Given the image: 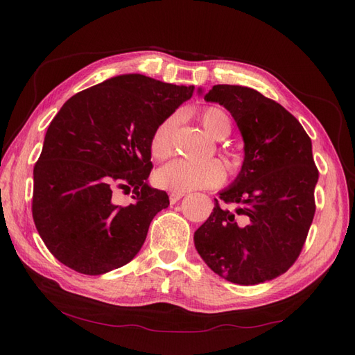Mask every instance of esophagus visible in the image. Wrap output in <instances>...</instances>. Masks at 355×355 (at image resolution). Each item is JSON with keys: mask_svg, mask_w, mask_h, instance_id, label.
Listing matches in <instances>:
<instances>
[{"mask_svg": "<svg viewBox=\"0 0 355 355\" xmlns=\"http://www.w3.org/2000/svg\"><path fill=\"white\" fill-rule=\"evenodd\" d=\"M184 197V193L183 192H171L169 193V201H171V205H175L177 201H180Z\"/></svg>", "mask_w": 355, "mask_h": 355, "instance_id": "1", "label": "esophagus"}]
</instances>
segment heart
<instances>
[{"label": "heart", "mask_w": 355, "mask_h": 355, "mask_svg": "<svg viewBox=\"0 0 355 355\" xmlns=\"http://www.w3.org/2000/svg\"><path fill=\"white\" fill-rule=\"evenodd\" d=\"M202 128L214 139L221 140L230 134L232 123L225 111L218 107H209L200 112ZM178 125V116L172 114L157 125L150 135L149 149L155 160H166L172 154L173 132ZM157 186L172 192H187L195 189H209L221 184L225 178L224 164L212 160L192 163L184 160H173L155 172Z\"/></svg>", "instance_id": "heart-1"}]
</instances>
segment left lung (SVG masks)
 Wrapping results in <instances>:
<instances>
[{
  "label": "left lung",
  "mask_w": 355,
  "mask_h": 355,
  "mask_svg": "<svg viewBox=\"0 0 355 355\" xmlns=\"http://www.w3.org/2000/svg\"><path fill=\"white\" fill-rule=\"evenodd\" d=\"M200 93H202L200 89ZM205 101L227 110L244 140V162L193 243L207 267L238 285L271 281L299 258L313 223L319 171L311 139L282 105L241 85H214Z\"/></svg>",
  "instance_id": "left-lung-1"
}]
</instances>
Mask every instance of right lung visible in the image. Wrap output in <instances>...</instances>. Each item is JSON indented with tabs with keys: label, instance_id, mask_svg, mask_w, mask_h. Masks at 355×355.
Wrapping results in <instances>:
<instances>
[{
	"label": "right lung",
	"instance_id": "add662e5",
	"mask_svg": "<svg viewBox=\"0 0 355 355\" xmlns=\"http://www.w3.org/2000/svg\"><path fill=\"white\" fill-rule=\"evenodd\" d=\"M192 94V85L122 74L64 103L33 168L32 201L37 233L59 262L97 276L140 252L169 206L168 193L148 184L150 135ZM131 189L135 201L119 205L115 192Z\"/></svg>",
	"mask_w": 355,
	"mask_h": 355
}]
</instances>
